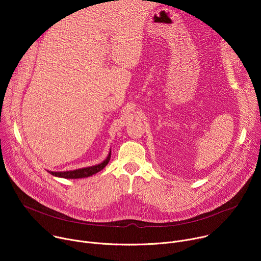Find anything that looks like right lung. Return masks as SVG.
Here are the masks:
<instances>
[{
  "label": "right lung",
  "instance_id": "right-lung-1",
  "mask_svg": "<svg viewBox=\"0 0 261 261\" xmlns=\"http://www.w3.org/2000/svg\"><path fill=\"white\" fill-rule=\"evenodd\" d=\"M110 155L111 152H109L107 158L100 164L95 165V166H91V167H86V168H81V169H76V170H70V171H63V172H54V171H49L50 174L55 175V176H60V177H65V178H81V177H87V176H91L95 173H97L98 171L102 170L109 162L110 160Z\"/></svg>",
  "mask_w": 261,
  "mask_h": 261
}]
</instances>
